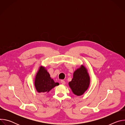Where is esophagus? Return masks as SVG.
Returning a JSON list of instances; mask_svg holds the SVG:
<instances>
[{"label": "esophagus", "instance_id": "esophagus-1", "mask_svg": "<svg viewBox=\"0 0 125 125\" xmlns=\"http://www.w3.org/2000/svg\"><path fill=\"white\" fill-rule=\"evenodd\" d=\"M61 83L62 84H65V81H64V80H61Z\"/></svg>", "mask_w": 125, "mask_h": 125}]
</instances>
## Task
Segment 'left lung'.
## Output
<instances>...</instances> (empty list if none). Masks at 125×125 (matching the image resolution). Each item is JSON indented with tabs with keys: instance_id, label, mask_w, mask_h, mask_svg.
Wrapping results in <instances>:
<instances>
[{
	"instance_id": "left-lung-1",
	"label": "left lung",
	"mask_w": 125,
	"mask_h": 125,
	"mask_svg": "<svg viewBox=\"0 0 125 125\" xmlns=\"http://www.w3.org/2000/svg\"><path fill=\"white\" fill-rule=\"evenodd\" d=\"M90 84V77L86 68L82 65L75 71L73 78L69 83V85L74 94L81 96L87 91Z\"/></svg>"
}]
</instances>
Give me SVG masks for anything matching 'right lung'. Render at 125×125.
Instances as JSON below:
<instances>
[{"label": "right lung", "instance_id": "1", "mask_svg": "<svg viewBox=\"0 0 125 125\" xmlns=\"http://www.w3.org/2000/svg\"><path fill=\"white\" fill-rule=\"evenodd\" d=\"M34 86L39 93H48L53 88L58 85V83L54 82L45 67L41 66L34 79Z\"/></svg>", "mask_w": 125, "mask_h": 125}]
</instances>
